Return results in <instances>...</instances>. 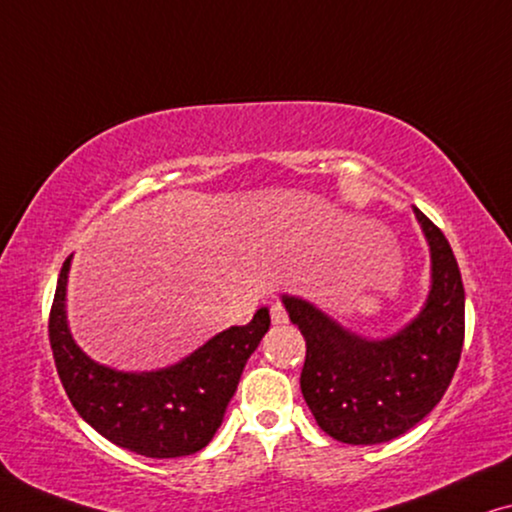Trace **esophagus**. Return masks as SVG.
<instances>
[{
	"instance_id": "esophagus-1",
	"label": "esophagus",
	"mask_w": 512,
	"mask_h": 512,
	"mask_svg": "<svg viewBox=\"0 0 512 512\" xmlns=\"http://www.w3.org/2000/svg\"><path fill=\"white\" fill-rule=\"evenodd\" d=\"M269 311H271V322H273V325H285V322H287V311H285L283 301H278V299L271 301Z\"/></svg>"
}]
</instances>
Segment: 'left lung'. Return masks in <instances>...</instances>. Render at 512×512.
<instances>
[{
    "mask_svg": "<svg viewBox=\"0 0 512 512\" xmlns=\"http://www.w3.org/2000/svg\"><path fill=\"white\" fill-rule=\"evenodd\" d=\"M431 248V292L422 313L385 341H366L308 301L283 297L306 338L301 394L315 422L350 445L392 441L443 399L464 345V285L441 229L415 208Z\"/></svg>",
    "mask_w": 512,
    "mask_h": 512,
    "instance_id": "obj_1",
    "label": "left lung"
}]
</instances>
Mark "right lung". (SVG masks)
Instances as JSON below:
<instances>
[{
    "label": "right lung",
    "mask_w": 512,
    "mask_h": 512,
    "mask_svg": "<svg viewBox=\"0 0 512 512\" xmlns=\"http://www.w3.org/2000/svg\"><path fill=\"white\" fill-rule=\"evenodd\" d=\"M64 259L50 306L48 336L57 376L78 415L104 438L136 455L174 459L206 448L225 417L243 366L271 325L259 308L243 327H229L162 371L125 373L99 366L74 343L64 313Z\"/></svg>",
    "instance_id": "obj_1"
}]
</instances>
